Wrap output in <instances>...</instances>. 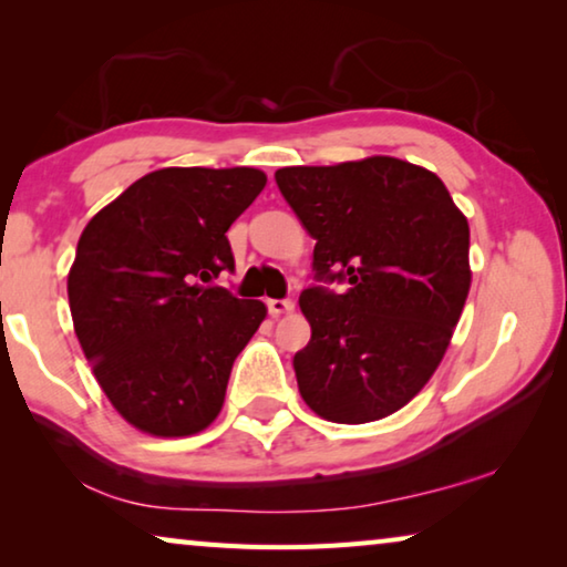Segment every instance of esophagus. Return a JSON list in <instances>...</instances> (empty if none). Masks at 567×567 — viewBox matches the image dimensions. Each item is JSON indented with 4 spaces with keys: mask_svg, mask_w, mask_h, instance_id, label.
<instances>
[{
    "mask_svg": "<svg viewBox=\"0 0 567 567\" xmlns=\"http://www.w3.org/2000/svg\"><path fill=\"white\" fill-rule=\"evenodd\" d=\"M295 307L292 300H267V312L272 315V318H280V315L290 312Z\"/></svg>",
    "mask_w": 567,
    "mask_h": 567,
    "instance_id": "obj_1",
    "label": "esophagus"
}]
</instances>
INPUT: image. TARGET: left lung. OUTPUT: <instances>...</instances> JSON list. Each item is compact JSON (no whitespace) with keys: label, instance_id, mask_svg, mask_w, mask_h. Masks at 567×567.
<instances>
[{"label":"left lung","instance_id":"obj_1","mask_svg":"<svg viewBox=\"0 0 567 567\" xmlns=\"http://www.w3.org/2000/svg\"><path fill=\"white\" fill-rule=\"evenodd\" d=\"M315 239L292 368L320 417H388L433 378L470 290V227L443 179L395 157L275 172ZM346 285L340 293L328 284Z\"/></svg>","mask_w":567,"mask_h":567}]
</instances>
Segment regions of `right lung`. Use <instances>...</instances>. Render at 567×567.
Returning a JSON list of instances; mask_svg holds the SVG:
<instances>
[{
	"label": "right lung",
	"instance_id": "right-lung-1",
	"mask_svg": "<svg viewBox=\"0 0 567 567\" xmlns=\"http://www.w3.org/2000/svg\"><path fill=\"white\" fill-rule=\"evenodd\" d=\"M265 172L165 167L90 219L66 295L74 332L114 410L142 433L195 435L225 402L265 305L215 285L235 272L227 229Z\"/></svg>",
	"mask_w": 567,
	"mask_h": 567
}]
</instances>
